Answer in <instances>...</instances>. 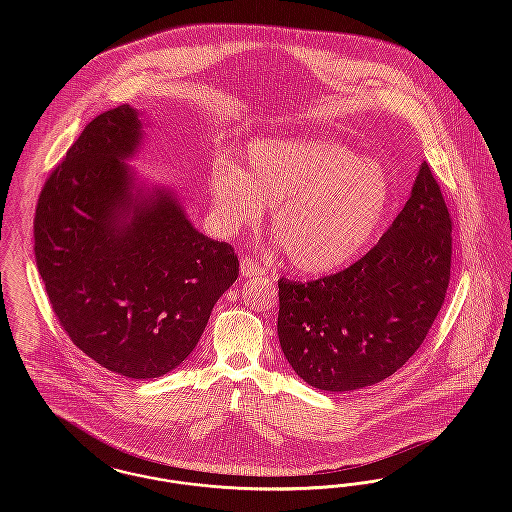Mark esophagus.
Returning a JSON list of instances; mask_svg holds the SVG:
<instances>
[{"mask_svg": "<svg viewBox=\"0 0 512 512\" xmlns=\"http://www.w3.org/2000/svg\"><path fill=\"white\" fill-rule=\"evenodd\" d=\"M242 274L244 276H261V274H265V267H261L255 259L244 257L242 259Z\"/></svg>", "mask_w": 512, "mask_h": 512, "instance_id": "esophagus-1", "label": "esophagus"}]
</instances>
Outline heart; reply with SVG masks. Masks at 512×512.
Instances as JSON below:
<instances>
[{"mask_svg":"<svg viewBox=\"0 0 512 512\" xmlns=\"http://www.w3.org/2000/svg\"><path fill=\"white\" fill-rule=\"evenodd\" d=\"M213 211L226 232L253 228L272 209V236L293 267L322 274L347 265L390 209L386 171L328 140L288 138L247 147L245 171L219 159L211 169Z\"/></svg>","mask_w":512,"mask_h":512,"instance_id":"1","label":"heart"}]
</instances>
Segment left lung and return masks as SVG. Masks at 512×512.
<instances>
[{
  "mask_svg": "<svg viewBox=\"0 0 512 512\" xmlns=\"http://www.w3.org/2000/svg\"><path fill=\"white\" fill-rule=\"evenodd\" d=\"M453 222L424 161L380 242L311 282L278 280V338L297 376L324 391L386 380L426 340L451 278Z\"/></svg>",
  "mask_w": 512,
  "mask_h": 512,
  "instance_id": "1",
  "label": "left lung"
}]
</instances>
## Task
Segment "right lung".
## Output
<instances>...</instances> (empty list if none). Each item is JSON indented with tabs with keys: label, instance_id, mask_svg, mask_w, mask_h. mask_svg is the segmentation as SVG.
Segmentation results:
<instances>
[{
	"label": "right lung",
	"instance_id": "right-lung-1",
	"mask_svg": "<svg viewBox=\"0 0 512 512\" xmlns=\"http://www.w3.org/2000/svg\"><path fill=\"white\" fill-rule=\"evenodd\" d=\"M138 113L88 122L49 172L34 217L36 267L57 322L90 359L126 378H159L201 338L238 278L234 247L197 232L167 192L132 194L124 159Z\"/></svg>",
	"mask_w": 512,
	"mask_h": 512
}]
</instances>
